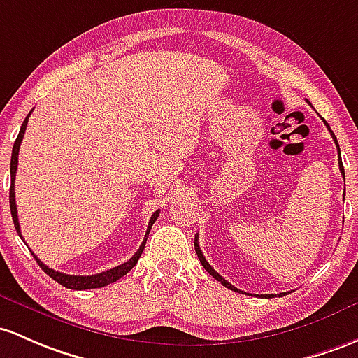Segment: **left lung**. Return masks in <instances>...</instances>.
I'll use <instances>...</instances> for the list:
<instances>
[{
  "label": "left lung",
  "instance_id": "obj_1",
  "mask_svg": "<svg viewBox=\"0 0 358 358\" xmlns=\"http://www.w3.org/2000/svg\"><path fill=\"white\" fill-rule=\"evenodd\" d=\"M322 121H324V119H322ZM324 124H326V126H328V122H326V121H324ZM328 129H329V133H331V136H333L334 143H336V147H338V141H336V136H334V133L331 131V128H329V126H328ZM338 153H340V147H338ZM338 164H340V171H341V174H343V178H345V171H343V164H341V159H340V162H338ZM194 249H196V255H198V257H199V263H201V264H203V268H205V270H206V271H208V273H210V275H211V276H213V278H215V280H218V282H220V283H222V285H224V287H227V288H230V290H234V292H241V290H237V288H236V287H234V285H230V283H229V282H227V280H225V278H222V276H220V275H218V273H217V271H215V270H213V268H211V264L208 263V261H206V259H205V256H203L201 249H199V244H198V236H196V237H194ZM276 295H278V297H283V295H287V294H285V292H283V294H276ZM261 297H264V299H271V297H273V294H268V295H261Z\"/></svg>",
  "mask_w": 358,
  "mask_h": 358
}]
</instances>
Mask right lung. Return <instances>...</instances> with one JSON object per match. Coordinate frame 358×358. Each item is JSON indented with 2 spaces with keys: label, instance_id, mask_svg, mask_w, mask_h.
<instances>
[{
  "label": "right lung",
  "instance_id": "right-lung-1",
  "mask_svg": "<svg viewBox=\"0 0 358 358\" xmlns=\"http://www.w3.org/2000/svg\"><path fill=\"white\" fill-rule=\"evenodd\" d=\"M30 114H32V110H30ZM29 114V116H30ZM29 116L25 117L24 124H22L20 128V133H18L17 140H15V145H13V152H11V162H10V174H11V186H10V210H11V217H13V224H15V229H17L18 236L22 237V232H20V224H18V215H17V203H15V176H17V165H18V150H20V143L22 140H24V134H25V129H27V122H29ZM157 217H159V210L155 211V213L152 215V218H150L148 222V227H147V234H145V239L141 242L140 249H138L136 252H134V256L131 257L129 261H126V263L119 264V266L113 268V270H107V271H102V273H97V275H90V276H80V275H66V273H59L56 270H52V268L45 266L44 263L34 255L36 257V261L39 263V266L48 273L49 276H51L52 280H56L59 285L66 287V288H71V290H90V288H101V287H106L109 285V283H114L117 282L119 278H122V276L126 275L129 270H133L134 264L138 263V259H140L141 252H143L145 249V244H147V237L150 234V229H152V225L155 224ZM24 239V237H22Z\"/></svg>",
  "mask_w": 358,
  "mask_h": 358
}]
</instances>
